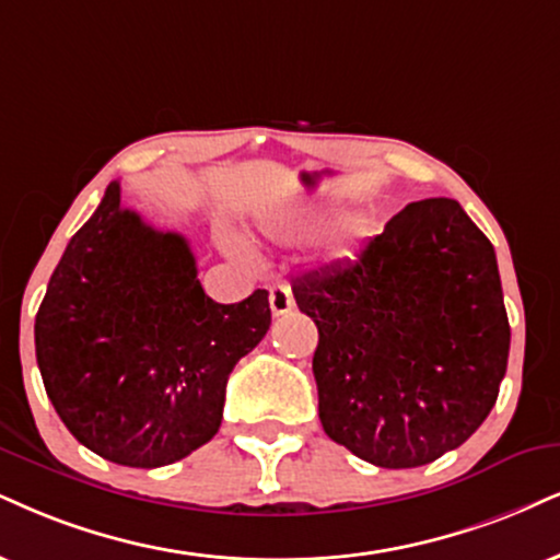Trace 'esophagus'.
Wrapping results in <instances>:
<instances>
[{"label":"esophagus","instance_id":"1","mask_svg":"<svg viewBox=\"0 0 560 560\" xmlns=\"http://www.w3.org/2000/svg\"><path fill=\"white\" fill-rule=\"evenodd\" d=\"M293 306H295L293 293H291V288L285 285V282H278V285L269 288V308H272L275 316L288 314Z\"/></svg>","mask_w":560,"mask_h":560}]
</instances>
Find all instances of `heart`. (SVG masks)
Masks as SVG:
<instances>
[{
	"mask_svg": "<svg viewBox=\"0 0 560 560\" xmlns=\"http://www.w3.org/2000/svg\"><path fill=\"white\" fill-rule=\"evenodd\" d=\"M322 215H324V207L322 205H295V207H285V210H275L269 212L259 220V231L265 233L267 238L272 241H293V238H301L306 236L312 228H316L322 223ZM363 218L358 215H348L340 220V225H337V233H335V246L342 248L348 246L350 241H355L358 236L363 233ZM223 244L228 252L233 254V257L244 259V261H252V248H248L244 241L236 238V236H225Z\"/></svg>",
	"mask_w": 560,
	"mask_h": 560,
	"instance_id": "b5f03b06",
	"label": "heart"
}]
</instances>
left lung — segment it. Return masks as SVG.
Instances as JSON below:
<instances>
[{
	"label": "left lung",
	"mask_w": 560,
	"mask_h": 560,
	"mask_svg": "<svg viewBox=\"0 0 560 560\" xmlns=\"http://www.w3.org/2000/svg\"><path fill=\"white\" fill-rule=\"evenodd\" d=\"M293 295L319 329L322 428L355 457L428 465L488 418L512 329L491 241L457 199L410 202L353 259L295 280Z\"/></svg>",
	"instance_id": "8db88e82"
}]
</instances>
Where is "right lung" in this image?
<instances>
[{
  "instance_id": "right-lung-1",
  "label": "right lung",
  "mask_w": 560,
  "mask_h": 560,
  "mask_svg": "<svg viewBox=\"0 0 560 560\" xmlns=\"http://www.w3.org/2000/svg\"><path fill=\"white\" fill-rule=\"evenodd\" d=\"M269 324L267 291L212 301L182 233L121 207L112 182L48 280L36 358L54 410L82 446L150 470L215 436L228 376Z\"/></svg>"
}]
</instances>
